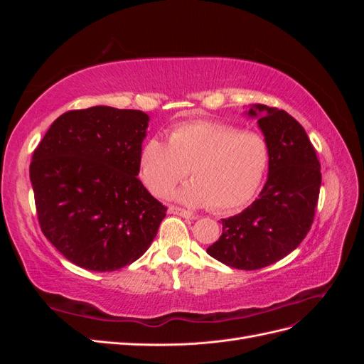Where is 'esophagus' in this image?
I'll use <instances>...</instances> for the list:
<instances>
[{
  "label": "esophagus",
  "instance_id": "obj_1",
  "mask_svg": "<svg viewBox=\"0 0 364 364\" xmlns=\"http://www.w3.org/2000/svg\"><path fill=\"white\" fill-rule=\"evenodd\" d=\"M168 213L170 214H176V215H181L183 218H188V220H194L196 215L190 211H186V209H182V208H178V206H170L168 208Z\"/></svg>",
  "mask_w": 364,
  "mask_h": 364
}]
</instances>
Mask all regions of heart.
<instances>
[{"label":"heart","mask_w":364,"mask_h":364,"mask_svg":"<svg viewBox=\"0 0 364 364\" xmlns=\"http://www.w3.org/2000/svg\"><path fill=\"white\" fill-rule=\"evenodd\" d=\"M269 144L258 132L222 121L176 124L168 142L149 138L139 153V176L158 197L190 174L193 182L173 196L190 206L234 211L253 199L269 167Z\"/></svg>","instance_id":"1"}]
</instances>
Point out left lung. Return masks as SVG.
Masks as SVG:
<instances>
[{
  "label": "left lung",
  "instance_id": "left-lung-1",
  "mask_svg": "<svg viewBox=\"0 0 364 364\" xmlns=\"http://www.w3.org/2000/svg\"><path fill=\"white\" fill-rule=\"evenodd\" d=\"M269 144L267 182L258 199L240 214L222 218L223 232L206 252L240 270H257L287 257L308 234L314 220L321 164L305 129L285 111L253 105Z\"/></svg>",
  "mask_w": 364,
  "mask_h": 364
}]
</instances>
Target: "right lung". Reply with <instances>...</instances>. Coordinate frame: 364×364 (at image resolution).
I'll return each instance as SVG.
<instances>
[{"label": "right lung", "instance_id": "1", "mask_svg": "<svg viewBox=\"0 0 364 364\" xmlns=\"http://www.w3.org/2000/svg\"><path fill=\"white\" fill-rule=\"evenodd\" d=\"M149 115L94 106L60 115L30 164L43 235L75 266L114 272L150 247L167 213L136 178Z\"/></svg>", "mask_w": 364, "mask_h": 364}]
</instances>
